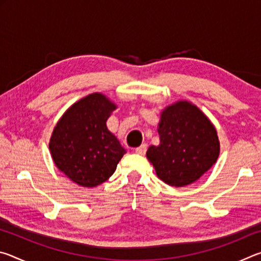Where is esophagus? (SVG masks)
<instances>
[{
	"mask_svg": "<svg viewBox=\"0 0 261 261\" xmlns=\"http://www.w3.org/2000/svg\"><path fill=\"white\" fill-rule=\"evenodd\" d=\"M146 149H147V145L146 144H143V145H141V146L137 147L135 152L137 154H139V155H144L145 152H146Z\"/></svg>",
	"mask_w": 261,
	"mask_h": 261,
	"instance_id": "34e87169",
	"label": "esophagus"
}]
</instances>
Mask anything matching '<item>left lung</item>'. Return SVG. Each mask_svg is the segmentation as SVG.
<instances>
[{
    "instance_id": "left-lung-1",
    "label": "left lung",
    "mask_w": 261,
    "mask_h": 261,
    "mask_svg": "<svg viewBox=\"0 0 261 261\" xmlns=\"http://www.w3.org/2000/svg\"><path fill=\"white\" fill-rule=\"evenodd\" d=\"M159 146H149L146 158L156 176L170 187L182 188L199 179L216 162L220 141L213 123L187 100L162 110L158 125Z\"/></svg>"
}]
</instances>
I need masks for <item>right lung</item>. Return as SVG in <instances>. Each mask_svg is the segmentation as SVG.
Returning <instances> with one entry per match:
<instances>
[{
  "label": "right lung",
  "mask_w": 261,
  "mask_h": 261,
  "mask_svg": "<svg viewBox=\"0 0 261 261\" xmlns=\"http://www.w3.org/2000/svg\"><path fill=\"white\" fill-rule=\"evenodd\" d=\"M117 108L107 95L92 93L69 107L56 123L49 151L57 169L84 188L106 182L126 153L107 120Z\"/></svg>",
  "instance_id": "obj_1"
}]
</instances>
